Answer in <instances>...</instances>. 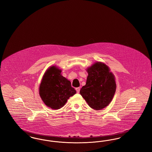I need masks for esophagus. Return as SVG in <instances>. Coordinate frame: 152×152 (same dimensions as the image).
Listing matches in <instances>:
<instances>
[{"label":"esophagus","instance_id":"obj_1","mask_svg":"<svg viewBox=\"0 0 152 152\" xmlns=\"http://www.w3.org/2000/svg\"><path fill=\"white\" fill-rule=\"evenodd\" d=\"M80 89V88L79 87L76 88V91H77V93H79Z\"/></svg>","mask_w":152,"mask_h":152}]
</instances>
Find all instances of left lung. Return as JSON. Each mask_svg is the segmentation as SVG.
<instances>
[{"mask_svg": "<svg viewBox=\"0 0 152 152\" xmlns=\"http://www.w3.org/2000/svg\"><path fill=\"white\" fill-rule=\"evenodd\" d=\"M88 76L80 94L89 106L96 110L107 107L116 92L115 75L108 65L97 61L87 69Z\"/></svg>", "mask_w": 152, "mask_h": 152, "instance_id": "left-lung-1", "label": "left lung"}]
</instances>
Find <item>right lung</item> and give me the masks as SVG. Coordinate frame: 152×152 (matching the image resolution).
<instances>
[{"instance_id": "right-lung-1", "label": "right lung", "mask_w": 152, "mask_h": 152, "mask_svg": "<svg viewBox=\"0 0 152 152\" xmlns=\"http://www.w3.org/2000/svg\"><path fill=\"white\" fill-rule=\"evenodd\" d=\"M61 73V70L56 65L49 67L44 73L39 86V94L44 103L55 110L62 108L67 100L76 93L71 81Z\"/></svg>"}]
</instances>
